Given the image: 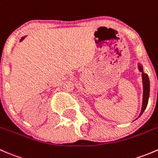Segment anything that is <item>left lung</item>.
I'll list each match as a JSON object with an SVG mask.
<instances>
[{"instance_id":"obj_1","label":"left lung","mask_w":158,"mask_h":158,"mask_svg":"<svg viewBox=\"0 0 158 158\" xmlns=\"http://www.w3.org/2000/svg\"><path fill=\"white\" fill-rule=\"evenodd\" d=\"M139 70L141 71L143 74H142V79H143V104H142V108L141 111H140V115L143 114V110L146 108L147 105H148V98H149V94H150V81L149 78H148V76L147 74H144L143 72V68H142L141 65L139 64Z\"/></svg>"}]
</instances>
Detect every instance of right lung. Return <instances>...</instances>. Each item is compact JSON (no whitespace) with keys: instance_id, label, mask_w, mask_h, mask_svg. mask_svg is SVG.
Listing matches in <instances>:
<instances>
[{"instance_id":"right-lung-1","label":"right lung","mask_w":158,"mask_h":158,"mask_svg":"<svg viewBox=\"0 0 158 158\" xmlns=\"http://www.w3.org/2000/svg\"><path fill=\"white\" fill-rule=\"evenodd\" d=\"M23 39H24V37H23V38H21V40H23Z\"/></svg>"}]
</instances>
